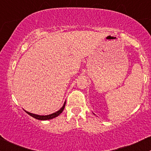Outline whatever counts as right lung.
Instances as JSON below:
<instances>
[{"instance_id": "obj_1", "label": "right lung", "mask_w": 151, "mask_h": 151, "mask_svg": "<svg viewBox=\"0 0 151 151\" xmlns=\"http://www.w3.org/2000/svg\"><path fill=\"white\" fill-rule=\"evenodd\" d=\"M65 103H66V102H65L64 105H63V106L62 107L61 109L59 110L58 111H57V112H56V113H52V114L47 115V116H39V115H35V114H33V113H29V112H27V111H26V113H27V114H29V116H32V117H33V118H35V119H38V120H42V121L49 120V119H54V118H55V117H57V116H58L59 115H60V113H61L63 111V110H64L65 106Z\"/></svg>"}]
</instances>
